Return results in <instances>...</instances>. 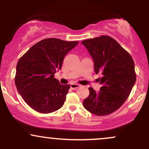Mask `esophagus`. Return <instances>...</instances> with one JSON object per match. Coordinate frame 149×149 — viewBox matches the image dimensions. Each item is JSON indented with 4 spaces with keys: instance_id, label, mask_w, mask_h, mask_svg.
<instances>
[{
    "instance_id": "esophagus-1",
    "label": "esophagus",
    "mask_w": 149,
    "mask_h": 149,
    "mask_svg": "<svg viewBox=\"0 0 149 149\" xmlns=\"http://www.w3.org/2000/svg\"><path fill=\"white\" fill-rule=\"evenodd\" d=\"M70 87H71V88L73 89V90H76V89L80 88V85L76 84V83H71V84L70 85Z\"/></svg>"
}]
</instances>
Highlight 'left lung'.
<instances>
[{"mask_svg": "<svg viewBox=\"0 0 149 149\" xmlns=\"http://www.w3.org/2000/svg\"><path fill=\"white\" fill-rule=\"evenodd\" d=\"M94 61L95 72L102 85L99 92L89 88L90 95L83 101L85 109L97 116H106L118 109L132 91L136 74L130 54L107 36L81 42Z\"/></svg>", "mask_w": 149, "mask_h": 149, "instance_id": "8db88e82", "label": "left lung"}]
</instances>
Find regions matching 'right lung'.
<instances>
[{"mask_svg":"<svg viewBox=\"0 0 149 149\" xmlns=\"http://www.w3.org/2000/svg\"><path fill=\"white\" fill-rule=\"evenodd\" d=\"M78 44V41L46 38L32 46L19 59L15 85L31 108L49 113L62 107L70 85H61L54 74L61 69L65 56Z\"/></svg>","mask_w":149,"mask_h":149,"instance_id":"right-lung-1","label":"right lung"}]
</instances>
